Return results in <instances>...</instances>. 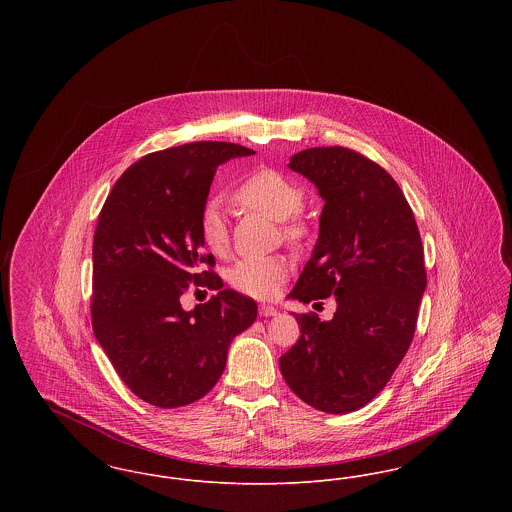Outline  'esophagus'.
I'll return each instance as SVG.
<instances>
[{
	"label": "esophagus",
	"mask_w": 512,
	"mask_h": 512,
	"mask_svg": "<svg viewBox=\"0 0 512 512\" xmlns=\"http://www.w3.org/2000/svg\"><path fill=\"white\" fill-rule=\"evenodd\" d=\"M259 315L261 317H274V315H278V311L272 305H261L259 307Z\"/></svg>",
	"instance_id": "esophagus-1"
}]
</instances>
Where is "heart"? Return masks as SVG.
<instances>
[{
	"instance_id": "obj_1",
	"label": "heart",
	"mask_w": 512,
	"mask_h": 512,
	"mask_svg": "<svg viewBox=\"0 0 512 512\" xmlns=\"http://www.w3.org/2000/svg\"><path fill=\"white\" fill-rule=\"evenodd\" d=\"M234 201L247 209L259 211L270 219L284 222V234L288 240H297L303 234V226L293 220L303 207V190L280 172L261 169L249 174L234 190ZM199 236L213 253L222 255L228 244V226L219 203H209L199 217ZM290 272V263L282 255L245 257L230 268L228 282L236 292L255 299L274 297Z\"/></svg>"
}]
</instances>
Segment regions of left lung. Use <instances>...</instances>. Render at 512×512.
<instances>
[{
  "instance_id": "8db88e82",
  "label": "left lung",
  "mask_w": 512,
  "mask_h": 512,
  "mask_svg": "<svg viewBox=\"0 0 512 512\" xmlns=\"http://www.w3.org/2000/svg\"><path fill=\"white\" fill-rule=\"evenodd\" d=\"M288 167L324 199L317 244L290 297L334 295L336 313H293L301 336L280 370L307 405L351 413L384 390L413 341L426 290L420 232L397 182L357 151L311 147Z\"/></svg>"
}]
</instances>
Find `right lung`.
I'll list each match as a JSON object with an SVG mask.
<instances>
[{
	"mask_svg": "<svg viewBox=\"0 0 512 512\" xmlns=\"http://www.w3.org/2000/svg\"><path fill=\"white\" fill-rule=\"evenodd\" d=\"M226 142H194L149 153L122 172L94 234L92 328L122 382L149 405H190L219 382L228 347L257 318V303L221 290L184 312L190 281L222 288L199 272V217L217 167L253 155Z\"/></svg>",
	"mask_w": 512,
	"mask_h": 512,
	"instance_id": "add662e5",
	"label": "right lung"
}]
</instances>
